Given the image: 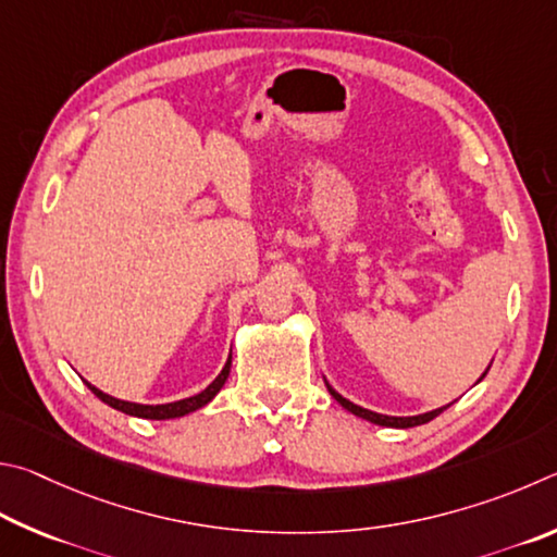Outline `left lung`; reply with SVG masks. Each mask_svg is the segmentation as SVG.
I'll return each instance as SVG.
<instances>
[{
	"instance_id": "obj_1",
	"label": "left lung",
	"mask_w": 557,
	"mask_h": 557,
	"mask_svg": "<svg viewBox=\"0 0 557 557\" xmlns=\"http://www.w3.org/2000/svg\"><path fill=\"white\" fill-rule=\"evenodd\" d=\"M327 392L333 394V398L335 401L343 406V408H347L349 413H355V416H359V418H364V421H369V423H376V425H386V428H413V425H423V423H428V421H433L435 416H441L447 406H443V408H435V411H431V413H421V416H408V418H396V416H382V413H374V411H367V408H362V406H357V404H352V401H347V398H343L339 396L333 386L327 384Z\"/></svg>"
}]
</instances>
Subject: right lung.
Returning <instances> with one entry per match:
<instances>
[{"mask_svg":"<svg viewBox=\"0 0 557 557\" xmlns=\"http://www.w3.org/2000/svg\"><path fill=\"white\" fill-rule=\"evenodd\" d=\"M230 367H232V355H230V359H227V364H224V369L220 372V376L214 379V382H212L208 388H205V392L195 394V396H190V398H183V401L161 404V406H144V404L120 401V398L102 394L100 388H95L92 384H87V382H85V384H87V388H90V392H92L97 398H100V401H104L107 406L116 408V411H122V413H126V416H136V418H151V421H165V418H181V416H185V413L198 411V408H202L205 404H210L212 398H214V394H218L220 388L224 386V382H227Z\"/></svg>","mask_w":557,"mask_h":557,"instance_id":"add662e5","label":"right lung"}]
</instances>
